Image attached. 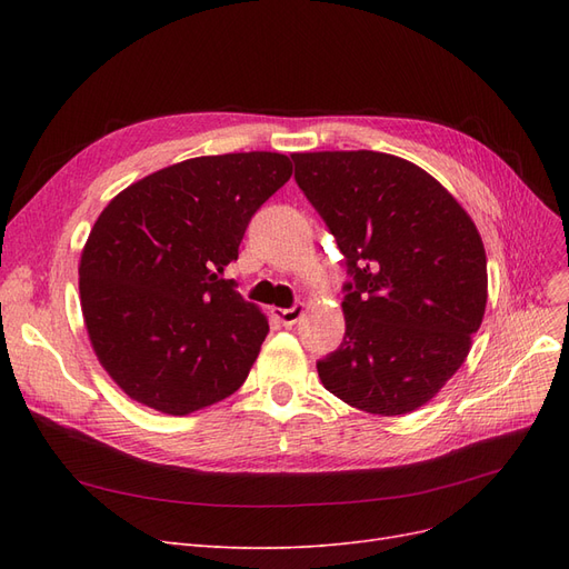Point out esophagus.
Segmentation results:
<instances>
[{
    "label": "esophagus",
    "instance_id": "34e87169",
    "mask_svg": "<svg viewBox=\"0 0 569 569\" xmlns=\"http://www.w3.org/2000/svg\"><path fill=\"white\" fill-rule=\"evenodd\" d=\"M272 316L278 318L284 327H291V325H297L301 320L303 303H297V306H291V308H272Z\"/></svg>",
    "mask_w": 569,
    "mask_h": 569
}]
</instances>
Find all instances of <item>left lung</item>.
<instances>
[{
	"instance_id": "1",
	"label": "left lung",
	"mask_w": 569,
	"mask_h": 569,
	"mask_svg": "<svg viewBox=\"0 0 569 569\" xmlns=\"http://www.w3.org/2000/svg\"><path fill=\"white\" fill-rule=\"evenodd\" d=\"M347 258L339 349L318 360L337 399L372 416L425 406L468 358L487 308L472 218L416 163L380 151L291 153Z\"/></svg>"
}]
</instances>
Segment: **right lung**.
<instances>
[{"label":"right lung","instance_id":"add662e5","mask_svg":"<svg viewBox=\"0 0 569 569\" xmlns=\"http://www.w3.org/2000/svg\"><path fill=\"white\" fill-rule=\"evenodd\" d=\"M291 178L284 153L199 157L123 189L80 256L92 349L137 403L187 416L244 385L268 320L220 272Z\"/></svg>","mask_w":569,"mask_h":569}]
</instances>
